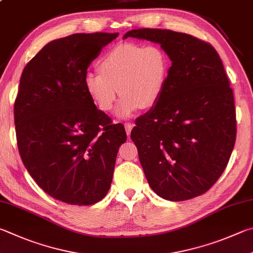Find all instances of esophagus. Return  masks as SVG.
<instances>
[{
  "instance_id": "obj_1",
  "label": "esophagus",
  "mask_w": 253,
  "mask_h": 253,
  "mask_svg": "<svg viewBox=\"0 0 253 253\" xmlns=\"http://www.w3.org/2000/svg\"><path fill=\"white\" fill-rule=\"evenodd\" d=\"M124 126H125L127 136H129V135H130V131H131V129H132V127H134L135 125H134V124H132V123H125V124H124Z\"/></svg>"
}]
</instances>
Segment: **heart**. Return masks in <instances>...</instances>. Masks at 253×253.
Listing matches in <instances>:
<instances>
[{"label": "heart", "mask_w": 253, "mask_h": 253, "mask_svg": "<svg viewBox=\"0 0 253 253\" xmlns=\"http://www.w3.org/2000/svg\"><path fill=\"white\" fill-rule=\"evenodd\" d=\"M169 62L158 45L126 42L109 49L99 62V72L84 76L87 93L100 111L113 108L123 97L115 115L128 118L139 107L155 106L162 96L168 76Z\"/></svg>", "instance_id": "1"}]
</instances>
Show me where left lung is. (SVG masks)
<instances>
[{
	"mask_svg": "<svg viewBox=\"0 0 253 253\" xmlns=\"http://www.w3.org/2000/svg\"><path fill=\"white\" fill-rule=\"evenodd\" d=\"M127 38L159 44L171 61L159 100L130 134L149 186L170 201L203 195L226 169L236 141L235 100L219 54L170 30H131Z\"/></svg>",
	"mask_w": 253,
	"mask_h": 253,
	"instance_id": "left-lung-1",
	"label": "left lung"
}]
</instances>
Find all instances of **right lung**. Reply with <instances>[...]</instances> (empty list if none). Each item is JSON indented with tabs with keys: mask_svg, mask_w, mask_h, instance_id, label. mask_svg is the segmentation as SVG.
Returning <instances> with one entry per match:
<instances>
[{
	"mask_svg": "<svg viewBox=\"0 0 253 253\" xmlns=\"http://www.w3.org/2000/svg\"><path fill=\"white\" fill-rule=\"evenodd\" d=\"M118 33L54 40L23 70L14 105L17 146L35 182L56 200L88 206L111 188L122 124L113 125L87 93L84 76Z\"/></svg>",
	"mask_w": 253,
	"mask_h": 253,
	"instance_id": "right-lung-1",
	"label": "right lung"
}]
</instances>
